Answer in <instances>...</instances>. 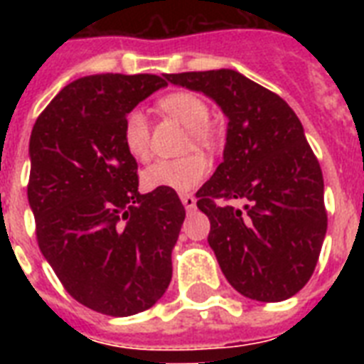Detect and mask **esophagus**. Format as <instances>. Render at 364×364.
Instances as JSON below:
<instances>
[{
  "instance_id": "esophagus-1",
  "label": "esophagus",
  "mask_w": 364,
  "mask_h": 364,
  "mask_svg": "<svg viewBox=\"0 0 364 364\" xmlns=\"http://www.w3.org/2000/svg\"><path fill=\"white\" fill-rule=\"evenodd\" d=\"M181 202L187 211H193L196 208V198H194L193 194H181Z\"/></svg>"
}]
</instances>
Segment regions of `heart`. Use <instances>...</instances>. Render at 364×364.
Instances as JSON below:
<instances>
[{"label": "heart", "instance_id": "obj_1", "mask_svg": "<svg viewBox=\"0 0 364 364\" xmlns=\"http://www.w3.org/2000/svg\"><path fill=\"white\" fill-rule=\"evenodd\" d=\"M159 107L166 115L173 117L188 128V136L194 145L208 147L211 143V132L205 126L210 119V107L204 100L193 92H171L159 102ZM122 139L126 151L136 160H147L149 156V124L141 111H132L124 119ZM208 176V162L202 154H188L177 160H156L143 171L141 181L147 191L168 188L176 193H188L204 181Z\"/></svg>", "mask_w": 364, "mask_h": 364}]
</instances>
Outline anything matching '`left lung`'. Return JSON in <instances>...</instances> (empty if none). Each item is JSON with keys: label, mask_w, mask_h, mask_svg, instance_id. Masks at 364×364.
Instances as JSON below:
<instances>
[{"label": "left lung", "mask_w": 364, "mask_h": 364, "mask_svg": "<svg viewBox=\"0 0 364 364\" xmlns=\"http://www.w3.org/2000/svg\"><path fill=\"white\" fill-rule=\"evenodd\" d=\"M164 77L213 100L228 119L223 162L196 193L223 274L251 300L291 299L316 270L327 234L323 173L299 117L240 71ZM219 198L242 199L244 208L219 206Z\"/></svg>", "instance_id": "obj_1"}]
</instances>
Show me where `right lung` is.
<instances>
[{"mask_svg": "<svg viewBox=\"0 0 364 364\" xmlns=\"http://www.w3.org/2000/svg\"><path fill=\"white\" fill-rule=\"evenodd\" d=\"M166 81L102 73L70 82L30 137L28 202L37 243L65 291L113 317L149 310L171 279L185 208L168 188L139 194L126 115Z\"/></svg>", "mask_w": 364, "mask_h": 364, "instance_id": "obj_1", "label": "right lung"}]
</instances>
